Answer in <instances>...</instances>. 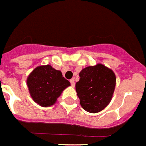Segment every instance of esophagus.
Returning a JSON list of instances; mask_svg holds the SVG:
<instances>
[{
	"mask_svg": "<svg viewBox=\"0 0 146 146\" xmlns=\"http://www.w3.org/2000/svg\"><path fill=\"white\" fill-rule=\"evenodd\" d=\"M70 83H71V85H72V86H74V80L72 78V79L70 80Z\"/></svg>",
	"mask_w": 146,
	"mask_h": 146,
	"instance_id": "obj_1",
	"label": "esophagus"
}]
</instances>
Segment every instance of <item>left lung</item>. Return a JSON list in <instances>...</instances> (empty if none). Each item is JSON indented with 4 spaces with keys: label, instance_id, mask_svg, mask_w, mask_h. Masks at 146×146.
<instances>
[{
    "label": "left lung",
    "instance_id": "obj_1",
    "mask_svg": "<svg viewBox=\"0 0 146 146\" xmlns=\"http://www.w3.org/2000/svg\"><path fill=\"white\" fill-rule=\"evenodd\" d=\"M76 83V92L83 109L90 113L104 109L110 103L116 85L113 71L102 64L83 68Z\"/></svg>",
    "mask_w": 146,
    "mask_h": 146
}]
</instances>
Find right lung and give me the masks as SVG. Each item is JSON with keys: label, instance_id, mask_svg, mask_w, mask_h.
<instances>
[{"label": "right lung", "instance_id": "right-lung-1", "mask_svg": "<svg viewBox=\"0 0 146 146\" xmlns=\"http://www.w3.org/2000/svg\"><path fill=\"white\" fill-rule=\"evenodd\" d=\"M27 83L33 100L43 107L53 105L61 92L70 86L60 71L49 65L35 68L27 78Z\"/></svg>", "mask_w": 146, "mask_h": 146}]
</instances>
